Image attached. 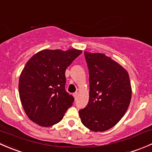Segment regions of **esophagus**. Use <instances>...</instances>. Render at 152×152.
<instances>
[{"mask_svg": "<svg viewBox=\"0 0 152 152\" xmlns=\"http://www.w3.org/2000/svg\"><path fill=\"white\" fill-rule=\"evenodd\" d=\"M78 96H79V93H78V92H76V93H73V96H74L75 99H77Z\"/></svg>", "mask_w": 152, "mask_h": 152, "instance_id": "1", "label": "esophagus"}]
</instances>
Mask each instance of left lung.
I'll use <instances>...</instances> for the list:
<instances>
[{"label": "left lung", "mask_w": 152, "mask_h": 152, "mask_svg": "<svg viewBox=\"0 0 152 152\" xmlns=\"http://www.w3.org/2000/svg\"><path fill=\"white\" fill-rule=\"evenodd\" d=\"M85 56L90 93L88 104L79 110V117L91 131L104 132L120 121L129 106V76L124 67L104 53L85 51Z\"/></svg>", "instance_id": "left-lung-1"}]
</instances>
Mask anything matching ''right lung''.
<instances>
[{"label":"right lung","mask_w":152,"mask_h":152,"mask_svg":"<svg viewBox=\"0 0 152 152\" xmlns=\"http://www.w3.org/2000/svg\"><path fill=\"white\" fill-rule=\"evenodd\" d=\"M82 50H40L29 59L19 79V95L31 121L43 127L63 118L74 98L65 91V70Z\"/></svg>","instance_id":"obj_1"}]
</instances>
